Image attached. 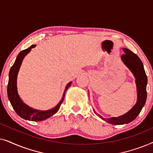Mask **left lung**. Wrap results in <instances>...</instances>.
Masks as SVG:
<instances>
[{
	"mask_svg": "<svg viewBox=\"0 0 153 153\" xmlns=\"http://www.w3.org/2000/svg\"><path fill=\"white\" fill-rule=\"evenodd\" d=\"M123 49L125 53L121 56V59L125 65L129 68V70L132 72L136 79L137 101L135 105L128 112L120 116L104 118L100 115L97 114V116H100V118H101L102 120L113 125L127 124L134 120L138 116V115L140 114L142 108L145 105L146 98H147L146 85H147L148 79L145 70H144L143 62H141V59L138 57L137 54L134 53L130 50L126 49V48H124Z\"/></svg>",
	"mask_w": 153,
	"mask_h": 153,
	"instance_id": "obj_1",
	"label": "left lung"
}]
</instances>
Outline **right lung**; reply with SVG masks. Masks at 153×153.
Here are the masks:
<instances>
[{"instance_id": "add662e5", "label": "right lung", "mask_w": 153, "mask_h": 153, "mask_svg": "<svg viewBox=\"0 0 153 153\" xmlns=\"http://www.w3.org/2000/svg\"><path fill=\"white\" fill-rule=\"evenodd\" d=\"M35 46H36L35 45H31L28 49L23 50L18 54L15 62H14L13 65L12 66V68H10L9 72V80H8L7 84V96L12 107L21 118L28 120L42 121L52 116L59 110L60 106L62 103V102H63L65 92L68 89V88L70 86V85L72 84V81L67 84L65 88L63 95H62V99L59 103L57 104V106H56L55 107L51 108V109L47 111H39L34 109V108L26 105L21 100L19 95L18 94L16 79H17V74L21 65L22 63L23 59H24L26 55H27L30 51L31 49L34 48Z\"/></svg>"}]
</instances>
